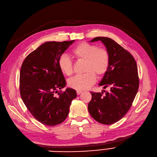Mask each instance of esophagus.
Instances as JSON below:
<instances>
[{
	"mask_svg": "<svg viewBox=\"0 0 157 157\" xmlns=\"http://www.w3.org/2000/svg\"><path fill=\"white\" fill-rule=\"evenodd\" d=\"M76 92H77V94H78V95H79L80 94L82 93V91H81V90H77Z\"/></svg>",
	"mask_w": 157,
	"mask_h": 157,
	"instance_id": "esophagus-1",
	"label": "esophagus"
}]
</instances>
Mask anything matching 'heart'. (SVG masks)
<instances>
[{
	"label": "heart",
	"instance_id": "heart-1",
	"mask_svg": "<svg viewBox=\"0 0 157 157\" xmlns=\"http://www.w3.org/2000/svg\"><path fill=\"white\" fill-rule=\"evenodd\" d=\"M72 54L78 60L85 61V74L76 76L69 80V86L76 90H83L92 85L95 76L101 78L107 72L110 65V54L105 49H99L94 44L82 42L72 49ZM59 68L63 74L69 76L73 72L71 59L65 54L58 61Z\"/></svg>",
	"mask_w": 157,
	"mask_h": 157
}]
</instances>
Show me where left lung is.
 I'll return each instance as SVG.
<instances>
[{"label": "left lung", "instance_id": "left-lung-1", "mask_svg": "<svg viewBox=\"0 0 157 157\" xmlns=\"http://www.w3.org/2000/svg\"><path fill=\"white\" fill-rule=\"evenodd\" d=\"M101 41L110 54V65L99 85L110 88L103 95L92 92L88 110L96 121L112 124L123 117L130 108L139 85L137 65L132 54L110 38L96 37L90 42Z\"/></svg>", "mask_w": 157, "mask_h": 157}]
</instances>
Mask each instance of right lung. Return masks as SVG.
I'll use <instances>...</instances> for the list:
<instances>
[{
	"label": "right lung",
	"mask_w": 157,
	"mask_h": 157,
	"mask_svg": "<svg viewBox=\"0 0 157 157\" xmlns=\"http://www.w3.org/2000/svg\"><path fill=\"white\" fill-rule=\"evenodd\" d=\"M74 40L62 42H46L25 58L20 72V92L22 99L33 116L41 123L54 126L67 117L76 91L67 88L58 61Z\"/></svg>",
	"instance_id": "add662e5"
}]
</instances>
